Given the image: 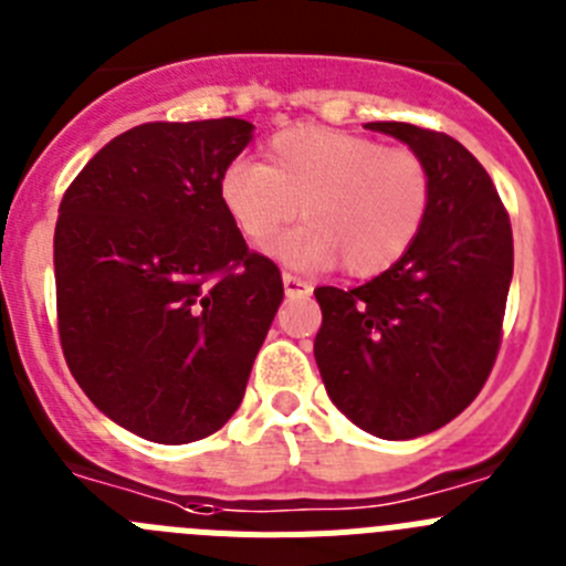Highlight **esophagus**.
I'll list each match as a JSON object with an SVG mask.
<instances>
[{
  "instance_id": "1",
  "label": "esophagus",
  "mask_w": 566,
  "mask_h": 566,
  "mask_svg": "<svg viewBox=\"0 0 566 566\" xmlns=\"http://www.w3.org/2000/svg\"><path fill=\"white\" fill-rule=\"evenodd\" d=\"M284 279V293L290 295V298H304V295L313 293V284L307 282V279H298L293 276V273H282Z\"/></svg>"
}]
</instances>
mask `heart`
Wrapping results in <instances>:
<instances>
[{"label": "heart", "mask_w": 566, "mask_h": 566, "mask_svg": "<svg viewBox=\"0 0 566 566\" xmlns=\"http://www.w3.org/2000/svg\"><path fill=\"white\" fill-rule=\"evenodd\" d=\"M220 202L237 231L271 242L302 206L304 226L271 253L298 271L340 259L353 276H378L409 253L431 206L429 166L417 151L364 135L293 126L271 137L264 163H228Z\"/></svg>", "instance_id": "obj_1"}]
</instances>
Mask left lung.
Returning a JSON list of instances; mask_svg holds the SVG:
<instances>
[{
    "mask_svg": "<svg viewBox=\"0 0 566 566\" xmlns=\"http://www.w3.org/2000/svg\"><path fill=\"white\" fill-rule=\"evenodd\" d=\"M411 146L431 175L415 245L353 290L315 287V364L327 395L384 440L429 434L473 403L496 364L513 231L491 175L446 132L366 124Z\"/></svg>",
    "mask_w": 566,
    "mask_h": 566,
    "instance_id": "left-lung-1",
    "label": "left lung"
}]
</instances>
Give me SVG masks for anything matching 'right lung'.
<instances>
[{
	"label": "right lung",
	"instance_id": "add662e5",
	"mask_svg": "<svg viewBox=\"0 0 566 566\" xmlns=\"http://www.w3.org/2000/svg\"><path fill=\"white\" fill-rule=\"evenodd\" d=\"M239 118L124 132L61 197L55 318L73 378L109 420L182 446L220 431L284 298L220 177L251 140Z\"/></svg>",
	"mask_w": 566,
	"mask_h": 566
}]
</instances>
